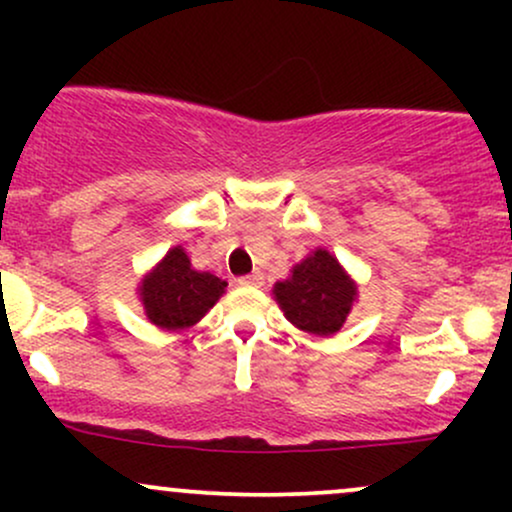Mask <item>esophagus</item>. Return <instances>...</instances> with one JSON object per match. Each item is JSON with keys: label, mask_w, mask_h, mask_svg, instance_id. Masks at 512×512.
<instances>
[{"label": "esophagus", "mask_w": 512, "mask_h": 512, "mask_svg": "<svg viewBox=\"0 0 512 512\" xmlns=\"http://www.w3.org/2000/svg\"><path fill=\"white\" fill-rule=\"evenodd\" d=\"M238 284L240 286H262L264 284V276L260 274V272H252V274H248V276H240L238 279Z\"/></svg>", "instance_id": "34e87169"}]
</instances>
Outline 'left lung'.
Returning <instances> with one entry per match:
<instances>
[{
  "label": "left lung",
  "instance_id": "8db88e82",
  "mask_svg": "<svg viewBox=\"0 0 512 512\" xmlns=\"http://www.w3.org/2000/svg\"><path fill=\"white\" fill-rule=\"evenodd\" d=\"M272 296L293 327L315 337H332L358 301V284L330 250L315 248L293 264L284 281H276Z\"/></svg>",
  "mask_w": 512,
  "mask_h": 512
}]
</instances>
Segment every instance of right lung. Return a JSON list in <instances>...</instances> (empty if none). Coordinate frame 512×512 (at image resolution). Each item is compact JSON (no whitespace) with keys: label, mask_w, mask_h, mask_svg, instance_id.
<instances>
[{"label":"right lung","mask_w":512,"mask_h":512,"mask_svg":"<svg viewBox=\"0 0 512 512\" xmlns=\"http://www.w3.org/2000/svg\"><path fill=\"white\" fill-rule=\"evenodd\" d=\"M226 286L228 281L216 274L192 267L185 248L175 245L142 276L137 296L151 325L163 332H182L219 303Z\"/></svg>","instance_id":"1"}]
</instances>
